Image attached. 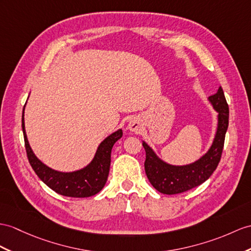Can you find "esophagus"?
I'll list each match as a JSON object with an SVG mask.
<instances>
[{
    "instance_id": "esophagus-1",
    "label": "esophagus",
    "mask_w": 251,
    "mask_h": 251,
    "mask_svg": "<svg viewBox=\"0 0 251 251\" xmlns=\"http://www.w3.org/2000/svg\"><path fill=\"white\" fill-rule=\"evenodd\" d=\"M127 127H129V130L133 133H139L143 129V122H142V120H140V118L133 117L130 120Z\"/></svg>"
}]
</instances>
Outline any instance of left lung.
<instances>
[{"instance_id": "left-lung-1", "label": "left lung", "mask_w": 251, "mask_h": 251, "mask_svg": "<svg viewBox=\"0 0 251 251\" xmlns=\"http://www.w3.org/2000/svg\"><path fill=\"white\" fill-rule=\"evenodd\" d=\"M209 102L217 115V127L213 143L197 161L186 165H172L163 161L154 150L143 140L146 150L145 170L150 183L156 191L166 195L184 193L202 184L210 178L221 161L226 132L229 125V107L223 88L209 97Z\"/></svg>"}]
</instances>
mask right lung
Wrapping results in <instances>:
<instances>
[{"label":"right lung","instance_id":"add662e5","mask_svg":"<svg viewBox=\"0 0 251 251\" xmlns=\"http://www.w3.org/2000/svg\"><path fill=\"white\" fill-rule=\"evenodd\" d=\"M22 130L28 162L39 179L55 193L67 197L85 198L99 193L104 187L111 166V152L114 144L122 137L119 129L100 143L91 162L84 168L64 173L52 169L35 155L28 143L24 125V108L22 114Z\"/></svg>","mask_w":251,"mask_h":251}]
</instances>
